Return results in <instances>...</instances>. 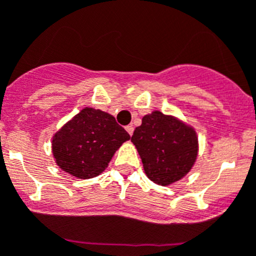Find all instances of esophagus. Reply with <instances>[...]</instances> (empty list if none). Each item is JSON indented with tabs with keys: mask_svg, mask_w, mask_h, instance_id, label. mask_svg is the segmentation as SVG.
I'll return each mask as SVG.
<instances>
[{
	"mask_svg": "<svg viewBox=\"0 0 256 256\" xmlns=\"http://www.w3.org/2000/svg\"><path fill=\"white\" fill-rule=\"evenodd\" d=\"M126 130L128 133H130V136H132L133 134V130H134V126H126Z\"/></svg>",
	"mask_w": 256,
	"mask_h": 256,
	"instance_id": "1",
	"label": "esophagus"
}]
</instances>
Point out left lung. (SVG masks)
Returning a JSON list of instances; mask_svg holds the SVG:
<instances>
[{
	"label": "left lung",
	"mask_w": 256,
	"mask_h": 256,
	"mask_svg": "<svg viewBox=\"0 0 256 256\" xmlns=\"http://www.w3.org/2000/svg\"><path fill=\"white\" fill-rule=\"evenodd\" d=\"M132 142L144 164V174L162 186L182 180L198 157V136L193 126L158 110L142 118Z\"/></svg>",
	"instance_id": "8db88e82"
}]
</instances>
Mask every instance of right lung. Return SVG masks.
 <instances>
[{
  "instance_id": "add662e5",
  "label": "right lung",
  "mask_w": 256,
  "mask_h": 256,
  "mask_svg": "<svg viewBox=\"0 0 256 256\" xmlns=\"http://www.w3.org/2000/svg\"><path fill=\"white\" fill-rule=\"evenodd\" d=\"M130 140L109 112L88 106L54 133L52 154L62 171L77 179H91L102 174L116 150Z\"/></svg>"
}]
</instances>
